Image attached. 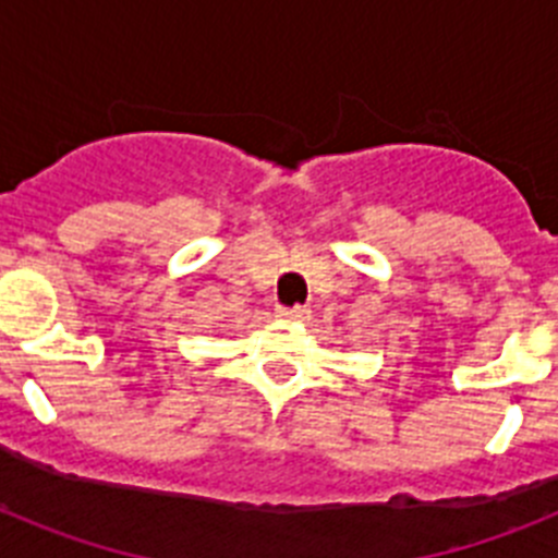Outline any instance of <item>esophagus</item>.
<instances>
[{"instance_id":"34e87169","label":"esophagus","mask_w":558,"mask_h":558,"mask_svg":"<svg viewBox=\"0 0 558 558\" xmlns=\"http://www.w3.org/2000/svg\"><path fill=\"white\" fill-rule=\"evenodd\" d=\"M276 315H279V318H284V322H307L310 310L295 304V307H276Z\"/></svg>"}]
</instances>
